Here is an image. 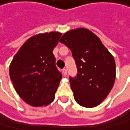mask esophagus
Instances as JSON below:
<instances>
[{"instance_id":"34e87169","label":"esophagus","mask_w":130,"mask_h":130,"mask_svg":"<svg viewBox=\"0 0 130 130\" xmlns=\"http://www.w3.org/2000/svg\"><path fill=\"white\" fill-rule=\"evenodd\" d=\"M62 72H63V75H67V70L66 68L63 69Z\"/></svg>"}]
</instances>
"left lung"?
Listing matches in <instances>:
<instances>
[{"label":"left lung","mask_w":130,"mask_h":130,"mask_svg":"<svg viewBox=\"0 0 130 130\" xmlns=\"http://www.w3.org/2000/svg\"><path fill=\"white\" fill-rule=\"evenodd\" d=\"M60 42L72 51L77 65V76L70 78L75 101L82 107H97L107 97L115 83L113 56L97 35L85 28L67 32Z\"/></svg>","instance_id":"8db88e82"}]
</instances>
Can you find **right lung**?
<instances>
[{
    "label": "right lung",
    "mask_w": 130,
    "mask_h": 130,
    "mask_svg": "<svg viewBox=\"0 0 130 130\" xmlns=\"http://www.w3.org/2000/svg\"><path fill=\"white\" fill-rule=\"evenodd\" d=\"M61 35L51 32L31 37L10 63L9 76L14 89L30 106H46L55 98L62 75L55 66L52 51Z\"/></svg>",
    "instance_id": "add662e5"
}]
</instances>
